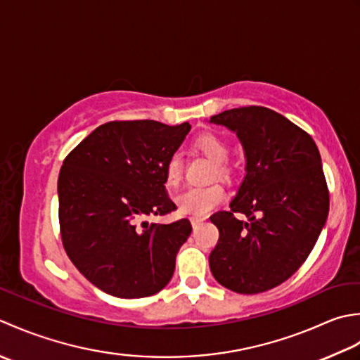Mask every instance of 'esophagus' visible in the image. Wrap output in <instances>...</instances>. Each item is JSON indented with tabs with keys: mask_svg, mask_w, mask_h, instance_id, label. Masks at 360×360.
I'll use <instances>...</instances> for the list:
<instances>
[{
	"mask_svg": "<svg viewBox=\"0 0 360 360\" xmlns=\"http://www.w3.org/2000/svg\"><path fill=\"white\" fill-rule=\"evenodd\" d=\"M205 219H207V217H191V225H193L195 229V226H199L205 222Z\"/></svg>",
	"mask_w": 360,
	"mask_h": 360,
	"instance_id": "esophagus-1",
	"label": "esophagus"
}]
</instances>
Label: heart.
Listing matches in <instances>:
<instances>
[{"label":"heart","mask_w":360,"mask_h":360,"mask_svg":"<svg viewBox=\"0 0 360 360\" xmlns=\"http://www.w3.org/2000/svg\"><path fill=\"white\" fill-rule=\"evenodd\" d=\"M195 148L199 149L205 157L210 158L212 163L219 165V175H226V167L222 165L229 158V144L224 138L216 134H203L195 139ZM183 175V165L180 153H172L167 160L165 167V181L167 186H179ZM225 189L219 183H212L207 186H191L175 197L177 208L185 216L203 217L210 211L219 207L225 200Z\"/></svg>","instance_id":"obj_1"}]
</instances>
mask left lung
Here are the masks:
<instances>
[{
    "instance_id": "1",
    "label": "left lung",
    "mask_w": 360,
    "mask_h": 360,
    "mask_svg": "<svg viewBox=\"0 0 360 360\" xmlns=\"http://www.w3.org/2000/svg\"><path fill=\"white\" fill-rule=\"evenodd\" d=\"M210 122L234 131L245 155V177L230 211L210 217L219 230L211 274L233 292H266L297 272L326 224L320 152L304 130L266 107L226 110ZM234 212L249 221H239Z\"/></svg>"
}]
</instances>
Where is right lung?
<instances>
[{"label": "right lung", "instance_id": "obj_1", "mask_svg": "<svg viewBox=\"0 0 360 360\" xmlns=\"http://www.w3.org/2000/svg\"><path fill=\"white\" fill-rule=\"evenodd\" d=\"M189 130V122L112 121L63 161L57 181L63 247L79 272L108 295L149 297L171 281L193 226L188 219H144L175 210L165 167Z\"/></svg>", "mask_w": 360, "mask_h": 360}]
</instances>
